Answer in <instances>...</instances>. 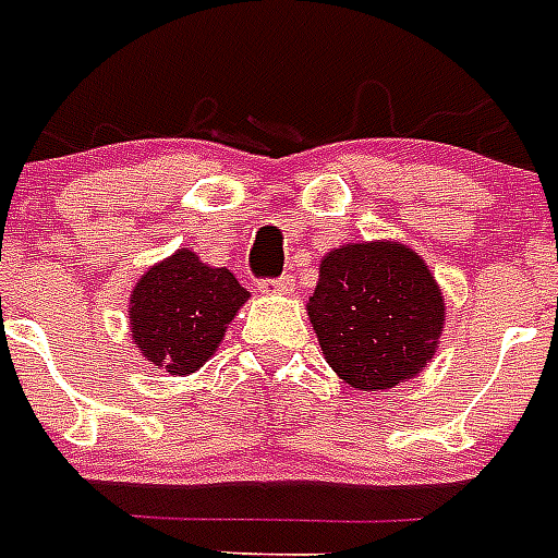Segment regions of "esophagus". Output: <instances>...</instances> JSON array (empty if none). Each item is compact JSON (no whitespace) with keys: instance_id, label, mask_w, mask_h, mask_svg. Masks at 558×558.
<instances>
[{"instance_id":"obj_1","label":"esophagus","mask_w":558,"mask_h":558,"mask_svg":"<svg viewBox=\"0 0 558 558\" xmlns=\"http://www.w3.org/2000/svg\"><path fill=\"white\" fill-rule=\"evenodd\" d=\"M293 282H296V279H293L291 274L279 276V279H262V282H258V291L262 293H291Z\"/></svg>"}]
</instances>
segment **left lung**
I'll return each instance as SVG.
<instances>
[{
	"mask_svg": "<svg viewBox=\"0 0 558 558\" xmlns=\"http://www.w3.org/2000/svg\"><path fill=\"white\" fill-rule=\"evenodd\" d=\"M307 316L351 389H395L426 368L447 305L429 265L400 242L342 244L319 265Z\"/></svg>",
	"mask_w": 558,
	"mask_h": 558,
	"instance_id": "obj_1",
	"label": "left lung"
}]
</instances>
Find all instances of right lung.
<instances>
[{
  "instance_id": "right-lung-1",
  "label": "right lung",
  "mask_w": 558,
  "mask_h": 558,
  "mask_svg": "<svg viewBox=\"0 0 558 558\" xmlns=\"http://www.w3.org/2000/svg\"><path fill=\"white\" fill-rule=\"evenodd\" d=\"M251 293L227 267H209L190 247L153 265L129 296L135 349L169 374L198 372Z\"/></svg>"
}]
</instances>
